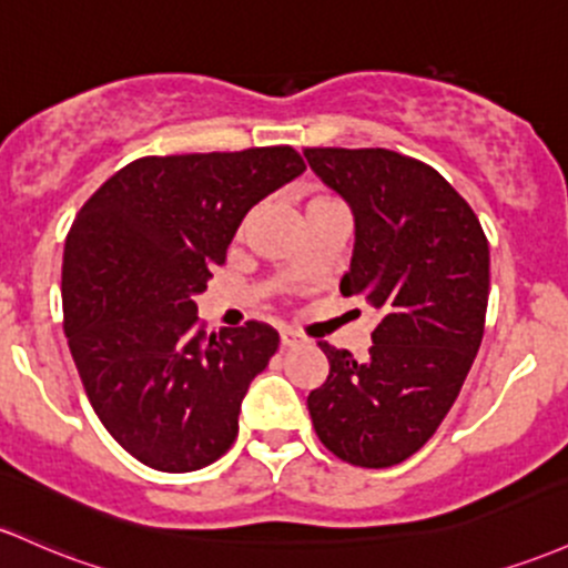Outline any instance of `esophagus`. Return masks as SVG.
I'll return each mask as SVG.
<instances>
[{
    "label": "esophagus",
    "instance_id": "34e87169",
    "mask_svg": "<svg viewBox=\"0 0 568 568\" xmlns=\"http://www.w3.org/2000/svg\"><path fill=\"white\" fill-rule=\"evenodd\" d=\"M280 345H283V347H296V345H302V339H298L294 332H280Z\"/></svg>",
    "mask_w": 568,
    "mask_h": 568
}]
</instances>
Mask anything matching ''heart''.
Listing matches in <instances>:
<instances>
[{
    "label": "heart",
    "instance_id": "b5f03b06",
    "mask_svg": "<svg viewBox=\"0 0 568 568\" xmlns=\"http://www.w3.org/2000/svg\"><path fill=\"white\" fill-rule=\"evenodd\" d=\"M332 202V199H323V196H317V199H313V202L307 204V207H317V204H328Z\"/></svg>",
    "mask_w": 568,
    "mask_h": 568
}]
</instances>
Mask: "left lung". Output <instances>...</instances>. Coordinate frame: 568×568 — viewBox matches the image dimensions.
Wrapping results in <instances>:
<instances>
[{
    "mask_svg": "<svg viewBox=\"0 0 568 568\" xmlns=\"http://www.w3.org/2000/svg\"><path fill=\"white\" fill-rule=\"evenodd\" d=\"M310 170L353 213L342 296L377 310L369 355L321 342L332 372L307 396L336 458L385 469L420 450L450 413L483 342L490 251L456 189L385 148H307Z\"/></svg>",
    "mask_w": 568,
    "mask_h": 568,
    "instance_id": "left-lung-1",
    "label": "left lung"
}]
</instances>
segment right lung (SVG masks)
Returning <instances> with one entry per match:
<instances>
[{
	"label": "right lung",
	"instance_id": "1",
	"mask_svg": "<svg viewBox=\"0 0 568 568\" xmlns=\"http://www.w3.org/2000/svg\"><path fill=\"white\" fill-rule=\"evenodd\" d=\"M302 172L288 145L148 155L74 217L61 274L70 353L93 413L151 469L196 471L236 439L280 336L255 321L207 336L196 296L242 217Z\"/></svg>",
	"mask_w": 568,
	"mask_h": 568
}]
</instances>
